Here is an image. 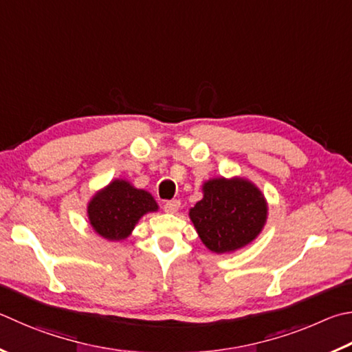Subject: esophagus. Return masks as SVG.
I'll return each mask as SVG.
<instances>
[{
  "label": "esophagus",
  "mask_w": 352,
  "mask_h": 352,
  "mask_svg": "<svg viewBox=\"0 0 352 352\" xmlns=\"http://www.w3.org/2000/svg\"><path fill=\"white\" fill-rule=\"evenodd\" d=\"M178 209H180V200H170L164 203V212L175 214Z\"/></svg>",
  "instance_id": "1"
}]
</instances>
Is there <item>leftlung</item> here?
Segmentation results:
<instances>
[{
    "label": "left lung",
    "instance_id": "left-lung-1",
    "mask_svg": "<svg viewBox=\"0 0 352 352\" xmlns=\"http://www.w3.org/2000/svg\"><path fill=\"white\" fill-rule=\"evenodd\" d=\"M201 190L203 198L189 209V219L209 251H239L263 231L267 220L266 198L248 178H210L203 183Z\"/></svg>",
    "mask_w": 352,
    "mask_h": 352
}]
</instances>
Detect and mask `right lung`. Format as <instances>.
Here are the masks:
<instances>
[{
  "instance_id": "right-lung-1",
  "label": "right lung",
  "mask_w": 352,
  "mask_h": 352,
  "mask_svg": "<svg viewBox=\"0 0 352 352\" xmlns=\"http://www.w3.org/2000/svg\"><path fill=\"white\" fill-rule=\"evenodd\" d=\"M157 210L155 198L148 190L115 178L87 203V219L100 237L120 241L129 237L143 215Z\"/></svg>"
}]
</instances>
